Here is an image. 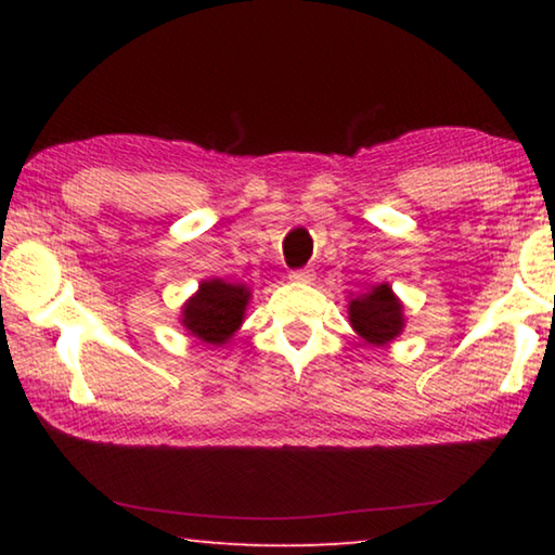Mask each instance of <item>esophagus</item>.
<instances>
[{"mask_svg":"<svg viewBox=\"0 0 555 555\" xmlns=\"http://www.w3.org/2000/svg\"><path fill=\"white\" fill-rule=\"evenodd\" d=\"M313 279H315L313 269H296V271H291V281H298V284H311Z\"/></svg>","mask_w":555,"mask_h":555,"instance_id":"obj_1","label":"esophagus"}]
</instances>
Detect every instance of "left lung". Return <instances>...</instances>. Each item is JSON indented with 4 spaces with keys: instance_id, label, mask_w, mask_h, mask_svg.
Instances as JSON below:
<instances>
[{
    "instance_id": "left-lung-1",
    "label": "left lung",
    "mask_w": 555,
    "mask_h": 555,
    "mask_svg": "<svg viewBox=\"0 0 555 555\" xmlns=\"http://www.w3.org/2000/svg\"><path fill=\"white\" fill-rule=\"evenodd\" d=\"M350 325L370 345H389L403 331V306L389 284L372 286L350 300Z\"/></svg>"
}]
</instances>
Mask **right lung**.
I'll return each mask as SVG.
<instances>
[{"mask_svg": "<svg viewBox=\"0 0 555 555\" xmlns=\"http://www.w3.org/2000/svg\"><path fill=\"white\" fill-rule=\"evenodd\" d=\"M249 296L247 286L208 279L185 300L181 323L201 343L224 345L240 331Z\"/></svg>", "mask_w": 555, "mask_h": 555, "instance_id": "obj_1", "label": "right lung"}]
</instances>
